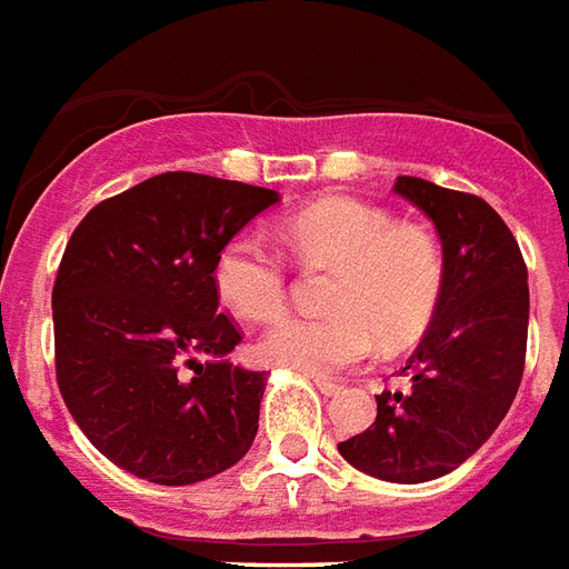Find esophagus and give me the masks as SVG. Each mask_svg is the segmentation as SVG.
Returning <instances> with one entry per match:
<instances>
[{
    "instance_id": "obj_1",
    "label": "esophagus",
    "mask_w": 569,
    "mask_h": 569,
    "mask_svg": "<svg viewBox=\"0 0 569 569\" xmlns=\"http://www.w3.org/2000/svg\"><path fill=\"white\" fill-rule=\"evenodd\" d=\"M312 381H315V388L325 393V397H339V393H342V385H336V381L318 379V376H312Z\"/></svg>"
}]
</instances>
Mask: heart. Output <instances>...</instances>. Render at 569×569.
<instances>
[{"instance_id": "b5f03b06", "label": "heart", "mask_w": 569, "mask_h": 569, "mask_svg": "<svg viewBox=\"0 0 569 569\" xmlns=\"http://www.w3.org/2000/svg\"><path fill=\"white\" fill-rule=\"evenodd\" d=\"M281 242L300 260H333L325 318H284L263 339L260 358L309 376L355 370L376 355L379 336L391 348L416 339L437 312L442 251L433 236L393 223L379 206L355 197H321L279 223ZM214 288L244 321H272L284 309V257L257 233L223 244Z\"/></svg>"}]
</instances>
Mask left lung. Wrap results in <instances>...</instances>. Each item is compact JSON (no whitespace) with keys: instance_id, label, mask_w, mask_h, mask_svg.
<instances>
[{"instance_id":"left-lung-1","label":"left lung","mask_w":569,"mask_h":569,"mask_svg":"<svg viewBox=\"0 0 569 569\" xmlns=\"http://www.w3.org/2000/svg\"><path fill=\"white\" fill-rule=\"evenodd\" d=\"M393 193L433 221L442 293L406 363L409 391H381L363 433L339 455L367 476L418 485L458 470L503 421L528 351V267L516 236L485 199L400 176Z\"/></svg>"}]
</instances>
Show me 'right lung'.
<instances>
[{
	"instance_id": "obj_1",
	"label": "right lung",
	"mask_w": 569,
	"mask_h": 569,
	"mask_svg": "<svg viewBox=\"0 0 569 569\" xmlns=\"http://www.w3.org/2000/svg\"><path fill=\"white\" fill-rule=\"evenodd\" d=\"M276 202V190L163 172L74 227L51 297L57 385L120 470L193 485L251 449L267 372L227 360L242 333L218 312L214 263Z\"/></svg>"
}]
</instances>
